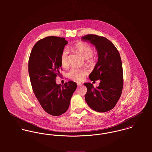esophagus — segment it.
Listing matches in <instances>:
<instances>
[{"instance_id": "esophagus-1", "label": "esophagus", "mask_w": 152, "mask_h": 152, "mask_svg": "<svg viewBox=\"0 0 152 152\" xmlns=\"http://www.w3.org/2000/svg\"><path fill=\"white\" fill-rule=\"evenodd\" d=\"M82 85H83V84H82V83H77V86H78V87L81 86Z\"/></svg>"}]
</instances>
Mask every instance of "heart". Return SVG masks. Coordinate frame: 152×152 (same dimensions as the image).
Returning a JSON list of instances; mask_svg holds the SVG:
<instances>
[{"instance_id":"heart-1","label":"heart","mask_w":152,"mask_h":152,"mask_svg":"<svg viewBox=\"0 0 152 152\" xmlns=\"http://www.w3.org/2000/svg\"><path fill=\"white\" fill-rule=\"evenodd\" d=\"M73 49L80 53L81 56L85 59H89L90 62H92L93 60L92 58V54L94 53L92 47L86 42H78L75 44L73 47ZM68 51L66 50H63L61 53L60 61L62 66L64 68H66L68 66ZM87 70L83 68H72L69 71L68 74V76L71 79L76 81H82L84 77L87 75Z\"/></svg>"}]
</instances>
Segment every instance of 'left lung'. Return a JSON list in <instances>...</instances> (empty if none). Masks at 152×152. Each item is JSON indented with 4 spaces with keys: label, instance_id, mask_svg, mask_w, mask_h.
<instances>
[{
    "label": "left lung",
    "instance_id": "8db88e82",
    "mask_svg": "<svg viewBox=\"0 0 152 152\" xmlns=\"http://www.w3.org/2000/svg\"><path fill=\"white\" fill-rule=\"evenodd\" d=\"M81 40L94 45L98 53V61L89 78L92 81L101 80L96 88L90 83L84 84L87 88L86 101L96 112H107L116 105L122 91L123 69L119 53L104 37L88 34Z\"/></svg>",
    "mask_w": 152,
    "mask_h": 152
}]
</instances>
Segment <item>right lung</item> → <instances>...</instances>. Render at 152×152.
<instances>
[{
    "label": "right lung",
    "instance_id": "right-lung-1",
    "mask_svg": "<svg viewBox=\"0 0 152 152\" xmlns=\"http://www.w3.org/2000/svg\"><path fill=\"white\" fill-rule=\"evenodd\" d=\"M68 42L64 38L49 36L38 41L31 51L28 74L34 93L44 110L60 116L68 109L77 84L68 81L62 86L56 78L60 75V57Z\"/></svg>",
    "mask_w": 152,
    "mask_h": 152
}]
</instances>
